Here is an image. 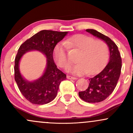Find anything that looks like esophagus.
Listing matches in <instances>:
<instances>
[{"label":"esophagus","mask_w":133,"mask_h":133,"mask_svg":"<svg viewBox=\"0 0 133 133\" xmlns=\"http://www.w3.org/2000/svg\"><path fill=\"white\" fill-rule=\"evenodd\" d=\"M67 79H72V80H76V79H77V78H76V77H72V76H67Z\"/></svg>","instance_id":"34e87169"}]
</instances>
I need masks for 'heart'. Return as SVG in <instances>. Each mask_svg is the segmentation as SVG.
<instances>
[{"label": "heart", "mask_w": 133, "mask_h": 133, "mask_svg": "<svg viewBox=\"0 0 133 133\" xmlns=\"http://www.w3.org/2000/svg\"><path fill=\"white\" fill-rule=\"evenodd\" d=\"M64 44L68 47L80 51L76 59L77 64L68 69V72L74 75L81 76L86 73L88 75H93L99 71L107 61L108 47L103 41H94L89 36L77 34L66 39ZM65 45L59 43L54 49L55 62L61 68H67L69 65Z\"/></svg>", "instance_id": "b5f03b06"}]
</instances>
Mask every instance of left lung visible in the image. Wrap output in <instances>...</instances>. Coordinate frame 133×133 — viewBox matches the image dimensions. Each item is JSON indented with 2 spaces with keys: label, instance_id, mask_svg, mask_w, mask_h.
Here are the masks:
<instances>
[{
  "label": "left lung",
  "instance_id": "left-lung-1",
  "mask_svg": "<svg viewBox=\"0 0 133 133\" xmlns=\"http://www.w3.org/2000/svg\"><path fill=\"white\" fill-rule=\"evenodd\" d=\"M86 32L103 41L109 47V59L108 64L98 74L89 79L88 89L79 92V97L84 101L99 103L106 99L115 89L121 74V57L118 47L110 38L94 29H86Z\"/></svg>",
  "mask_w": 133,
  "mask_h": 133
}]
</instances>
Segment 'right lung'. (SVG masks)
<instances>
[{
	"mask_svg": "<svg viewBox=\"0 0 133 133\" xmlns=\"http://www.w3.org/2000/svg\"><path fill=\"white\" fill-rule=\"evenodd\" d=\"M68 34V32L41 30L20 46L15 59V80L22 95L31 103L42 105L54 100L57 96L59 84L66 79V75L55 64L53 51L58 42ZM33 50L40 51L45 56L46 66L40 78L30 82L21 74L19 64L22 56Z\"/></svg>",
	"mask_w": 133,
	"mask_h": 133,
	"instance_id": "obj_1",
	"label": "right lung"
}]
</instances>
